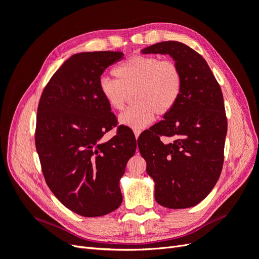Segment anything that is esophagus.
<instances>
[{"label": "esophagus", "instance_id": "1", "mask_svg": "<svg viewBox=\"0 0 259 259\" xmlns=\"http://www.w3.org/2000/svg\"><path fill=\"white\" fill-rule=\"evenodd\" d=\"M140 133H142V131H140V130H134V135H135V138H136V139H138V137H139V135H140Z\"/></svg>", "mask_w": 259, "mask_h": 259}]
</instances>
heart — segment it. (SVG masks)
Here are the masks:
<instances>
[{"instance_id": "1", "label": "heart", "mask_w": 259, "mask_h": 259, "mask_svg": "<svg viewBox=\"0 0 259 259\" xmlns=\"http://www.w3.org/2000/svg\"><path fill=\"white\" fill-rule=\"evenodd\" d=\"M115 79L101 77L99 92L112 110L124 109L130 94L136 104L119 117L120 124L143 130L158 115L175 107L183 89L182 72L175 62L155 56L136 55L113 69Z\"/></svg>"}]
</instances>
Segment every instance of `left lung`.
<instances>
[{"mask_svg":"<svg viewBox=\"0 0 259 259\" xmlns=\"http://www.w3.org/2000/svg\"><path fill=\"white\" fill-rule=\"evenodd\" d=\"M142 53L169 55L183 76L173 110L138 138L154 198L164 207H192L207 197L222 173L227 119L221 86L205 59L184 43L160 42Z\"/></svg>","mask_w":259,"mask_h":259,"instance_id":"left-lung-1","label":"left lung"}]
</instances>
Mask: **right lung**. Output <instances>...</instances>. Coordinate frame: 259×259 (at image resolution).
<instances>
[{
  "mask_svg": "<svg viewBox=\"0 0 259 259\" xmlns=\"http://www.w3.org/2000/svg\"><path fill=\"white\" fill-rule=\"evenodd\" d=\"M121 52H84L67 59L45 86L37 107L35 147L51 191L84 217L121 205L120 179L136 151L128 132L101 142L116 124L99 92L100 76Z\"/></svg>",
  "mask_w": 259,
  "mask_h": 259,
  "instance_id": "right-lung-1",
  "label": "right lung"
}]
</instances>
